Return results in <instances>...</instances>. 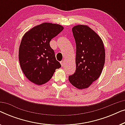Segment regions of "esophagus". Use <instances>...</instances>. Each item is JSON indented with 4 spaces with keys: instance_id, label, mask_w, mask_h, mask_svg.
<instances>
[{
    "instance_id": "1",
    "label": "esophagus",
    "mask_w": 125,
    "mask_h": 125,
    "mask_svg": "<svg viewBox=\"0 0 125 125\" xmlns=\"http://www.w3.org/2000/svg\"><path fill=\"white\" fill-rule=\"evenodd\" d=\"M64 61H61V62H60V64H61V66H63V65H64Z\"/></svg>"
}]
</instances>
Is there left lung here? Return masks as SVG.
I'll list each match as a JSON object with an SVG mask.
<instances>
[{
  "label": "left lung",
  "mask_w": 125,
  "mask_h": 125,
  "mask_svg": "<svg viewBox=\"0 0 125 125\" xmlns=\"http://www.w3.org/2000/svg\"><path fill=\"white\" fill-rule=\"evenodd\" d=\"M72 32L76 44V69L69 80L76 88L83 89L89 88L101 74L105 48L101 37L87 25H76Z\"/></svg>",
  "instance_id": "obj_1"
}]
</instances>
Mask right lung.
Masks as SVG:
<instances>
[{
    "label": "right lung",
    "instance_id": "obj_1",
    "mask_svg": "<svg viewBox=\"0 0 125 125\" xmlns=\"http://www.w3.org/2000/svg\"><path fill=\"white\" fill-rule=\"evenodd\" d=\"M64 29L61 25L43 23L31 29L21 39L19 60L25 77L35 84L49 81L55 70L61 66L51 48V40Z\"/></svg>",
    "mask_w": 125,
    "mask_h": 125
}]
</instances>
